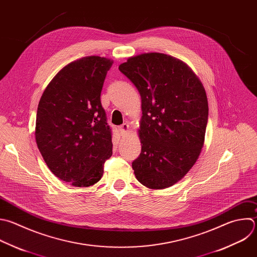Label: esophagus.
<instances>
[{"label": "esophagus", "instance_id": "1", "mask_svg": "<svg viewBox=\"0 0 257 257\" xmlns=\"http://www.w3.org/2000/svg\"><path fill=\"white\" fill-rule=\"evenodd\" d=\"M128 129H129V125L127 123H123L120 127H119V131H120V134L122 136L126 135L127 132H128Z\"/></svg>", "mask_w": 257, "mask_h": 257}]
</instances>
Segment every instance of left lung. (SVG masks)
Listing matches in <instances>:
<instances>
[{"instance_id":"left-lung-1","label":"left lung","mask_w":257,"mask_h":257,"mask_svg":"<svg viewBox=\"0 0 257 257\" xmlns=\"http://www.w3.org/2000/svg\"><path fill=\"white\" fill-rule=\"evenodd\" d=\"M119 69L141 96L135 177L150 189L172 187L193 167L204 144L209 108L203 84L185 62L163 53L130 57Z\"/></svg>"}]
</instances>
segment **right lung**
Wrapping results in <instances>:
<instances>
[{
    "label": "right lung",
    "instance_id": "right-lung-1",
    "mask_svg": "<svg viewBox=\"0 0 257 257\" xmlns=\"http://www.w3.org/2000/svg\"><path fill=\"white\" fill-rule=\"evenodd\" d=\"M112 63L100 56L70 62L49 82L38 105V149L51 173L75 187L98 183L112 155V129L101 104Z\"/></svg>",
    "mask_w": 257,
    "mask_h": 257
}]
</instances>
